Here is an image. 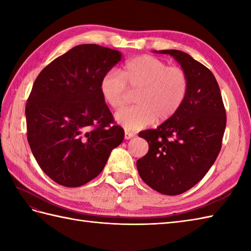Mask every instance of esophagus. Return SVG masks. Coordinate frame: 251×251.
<instances>
[{"instance_id": "obj_1", "label": "esophagus", "mask_w": 251, "mask_h": 251, "mask_svg": "<svg viewBox=\"0 0 251 251\" xmlns=\"http://www.w3.org/2000/svg\"><path fill=\"white\" fill-rule=\"evenodd\" d=\"M136 135L134 134V132H131V131H125V139L126 140H129V139H131V138H134Z\"/></svg>"}]
</instances>
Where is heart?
<instances>
[{
    "label": "heart",
    "instance_id": "heart-1",
    "mask_svg": "<svg viewBox=\"0 0 251 251\" xmlns=\"http://www.w3.org/2000/svg\"><path fill=\"white\" fill-rule=\"evenodd\" d=\"M127 87L138 89L137 105L119 110L117 124L127 130H138L157 120L166 121L182 105L189 89V78L180 67H168L153 56H139L116 70L106 72L100 81V92L111 108L117 109L125 101Z\"/></svg>",
    "mask_w": 251,
    "mask_h": 251
}]
</instances>
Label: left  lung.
I'll list each match as a JSON object with an SVG mask.
<instances>
[{
  "label": "left lung",
  "instance_id": "obj_1",
  "mask_svg": "<svg viewBox=\"0 0 251 251\" xmlns=\"http://www.w3.org/2000/svg\"><path fill=\"white\" fill-rule=\"evenodd\" d=\"M173 56L185 71L189 89L180 109L156 129L139 132L149 152L137 161L141 179L159 193L178 195L204 178L220 152L226 125L220 88L209 69L177 50Z\"/></svg>",
  "mask_w": 251,
  "mask_h": 251
}]
</instances>
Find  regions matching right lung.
<instances>
[{
	"label": "right lung",
	"mask_w": 251,
	"mask_h": 251,
	"mask_svg": "<svg viewBox=\"0 0 251 251\" xmlns=\"http://www.w3.org/2000/svg\"><path fill=\"white\" fill-rule=\"evenodd\" d=\"M121 59L119 50L82 44L36 77L25 104L28 142L41 169L58 184L89 182L124 139L100 92L101 78Z\"/></svg>",
	"instance_id": "right-lung-1"
}]
</instances>
